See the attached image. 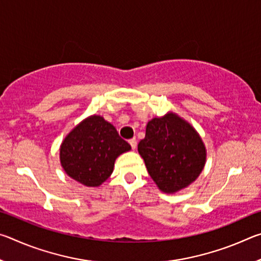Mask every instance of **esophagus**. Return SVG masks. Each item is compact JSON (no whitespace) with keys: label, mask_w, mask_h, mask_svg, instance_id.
Masks as SVG:
<instances>
[{"label":"esophagus","mask_w":261,"mask_h":261,"mask_svg":"<svg viewBox=\"0 0 261 261\" xmlns=\"http://www.w3.org/2000/svg\"><path fill=\"white\" fill-rule=\"evenodd\" d=\"M129 144L131 145V148L132 149H136V147H137V140L134 138V139H130L129 140Z\"/></svg>","instance_id":"esophagus-1"}]
</instances>
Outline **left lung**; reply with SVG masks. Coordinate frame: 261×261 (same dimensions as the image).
Wrapping results in <instances>:
<instances>
[{
  "label": "left lung",
  "mask_w": 261,
  "mask_h": 261,
  "mask_svg": "<svg viewBox=\"0 0 261 261\" xmlns=\"http://www.w3.org/2000/svg\"><path fill=\"white\" fill-rule=\"evenodd\" d=\"M138 152L149 176L165 193L189 187L200 175L206 162V148L200 136L175 113L147 123Z\"/></svg>",
  "instance_id": "left-lung-1"
}]
</instances>
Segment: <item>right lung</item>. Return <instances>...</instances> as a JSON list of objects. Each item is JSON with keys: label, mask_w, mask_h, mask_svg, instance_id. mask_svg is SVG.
<instances>
[{"label": "right lung", "mask_w": 261, "mask_h": 261, "mask_svg": "<svg viewBox=\"0 0 261 261\" xmlns=\"http://www.w3.org/2000/svg\"><path fill=\"white\" fill-rule=\"evenodd\" d=\"M130 149L113 124L93 115L65 137L60 160L70 177L85 187H99L112 175L117 156Z\"/></svg>", "instance_id": "add662e5"}]
</instances>
